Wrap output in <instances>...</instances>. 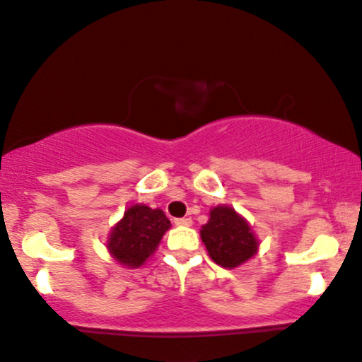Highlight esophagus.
<instances>
[{
    "instance_id": "34e87169",
    "label": "esophagus",
    "mask_w": 362,
    "mask_h": 362,
    "mask_svg": "<svg viewBox=\"0 0 362 362\" xmlns=\"http://www.w3.org/2000/svg\"><path fill=\"white\" fill-rule=\"evenodd\" d=\"M173 223L177 226H192V217H178Z\"/></svg>"
}]
</instances>
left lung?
<instances>
[{
  "label": "left lung",
  "mask_w": 362,
  "mask_h": 362,
  "mask_svg": "<svg viewBox=\"0 0 362 362\" xmlns=\"http://www.w3.org/2000/svg\"><path fill=\"white\" fill-rule=\"evenodd\" d=\"M200 238L209 256L224 268L239 267L258 251V239L250 224L228 206L212 209L211 219L200 229Z\"/></svg>",
  "instance_id": "left-lung-1"
}]
</instances>
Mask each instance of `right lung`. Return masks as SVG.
<instances>
[{"label":"right lung","instance_id":"1","mask_svg":"<svg viewBox=\"0 0 362 362\" xmlns=\"http://www.w3.org/2000/svg\"><path fill=\"white\" fill-rule=\"evenodd\" d=\"M170 228L163 211L146 206H132L123 219L112 228L110 243L111 255L126 267H141L158 246L160 239Z\"/></svg>","mask_w":362,"mask_h":362}]
</instances>
